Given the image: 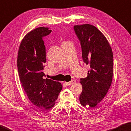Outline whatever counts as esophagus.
<instances>
[{
  "label": "esophagus",
  "mask_w": 131,
  "mask_h": 131,
  "mask_svg": "<svg viewBox=\"0 0 131 131\" xmlns=\"http://www.w3.org/2000/svg\"><path fill=\"white\" fill-rule=\"evenodd\" d=\"M75 81H74V80H73H73H71L70 82H65V83L66 84H67V85H71V84H73L74 82H75Z\"/></svg>",
  "instance_id": "obj_1"
}]
</instances>
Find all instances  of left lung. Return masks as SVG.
Returning <instances> with one entry per match:
<instances>
[{
	"instance_id": "obj_1",
	"label": "left lung",
	"mask_w": 131,
	"mask_h": 131,
	"mask_svg": "<svg viewBox=\"0 0 131 131\" xmlns=\"http://www.w3.org/2000/svg\"><path fill=\"white\" fill-rule=\"evenodd\" d=\"M81 41L83 62L89 64L88 77L81 78L82 92L79 101L83 106L95 107L106 96L113 76V53L106 37L94 25H74Z\"/></svg>"
}]
</instances>
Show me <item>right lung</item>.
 Returning <instances> with one entry per match:
<instances>
[{"label":"right lung","instance_id":"obj_1","mask_svg":"<svg viewBox=\"0 0 131 131\" xmlns=\"http://www.w3.org/2000/svg\"><path fill=\"white\" fill-rule=\"evenodd\" d=\"M52 30L38 27L25 36L20 43L17 54V69L22 87L30 102L40 110L52 108L56 103L62 84L43 78L42 72L46 61L43 36Z\"/></svg>","mask_w":131,"mask_h":131}]
</instances>
